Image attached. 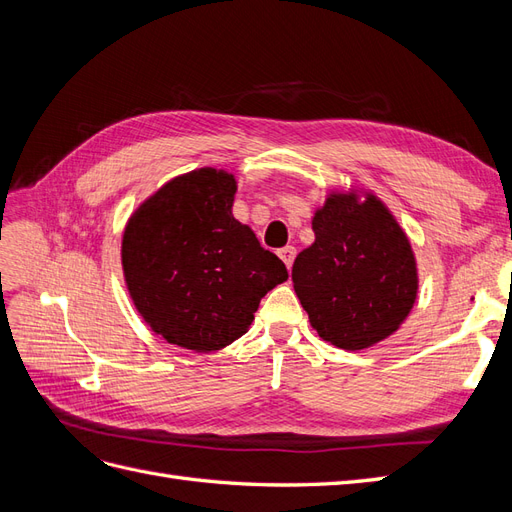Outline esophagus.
<instances>
[{"mask_svg":"<svg viewBox=\"0 0 512 512\" xmlns=\"http://www.w3.org/2000/svg\"><path fill=\"white\" fill-rule=\"evenodd\" d=\"M277 254H280V258L284 260V265L290 269L292 262H294V256H297V250H294L292 245H286V247H282V250L277 252Z\"/></svg>","mask_w":512,"mask_h":512,"instance_id":"1","label":"esophagus"}]
</instances>
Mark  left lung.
Here are the masks:
<instances>
[{
	"instance_id": "8db88e82",
	"label": "left lung",
	"mask_w": 512,
	"mask_h": 512,
	"mask_svg": "<svg viewBox=\"0 0 512 512\" xmlns=\"http://www.w3.org/2000/svg\"><path fill=\"white\" fill-rule=\"evenodd\" d=\"M312 228L316 239L294 260L292 282L318 335L344 350L393 335L414 307L418 269L389 207L374 192L331 190Z\"/></svg>"
}]
</instances>
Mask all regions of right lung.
Wrapping results in <instances>:
<instances>
[{"instance_id": "1", "label": "right lung", "mask_w": 512, "mask_h": 512, "mask_svg": "<svg viewBox=\"0 0 512 512\" xmlns=\"http://www.w3.org/2000/svg\"><path fill=\"white\" fill-rule=\"evenodd\" d=\"M237 179L196 168L130 215L121 265L134 307L168 344L222 350L247 333L260 299L288 280L284 262L232 215Z\"/></svg>"}]
</instances>
